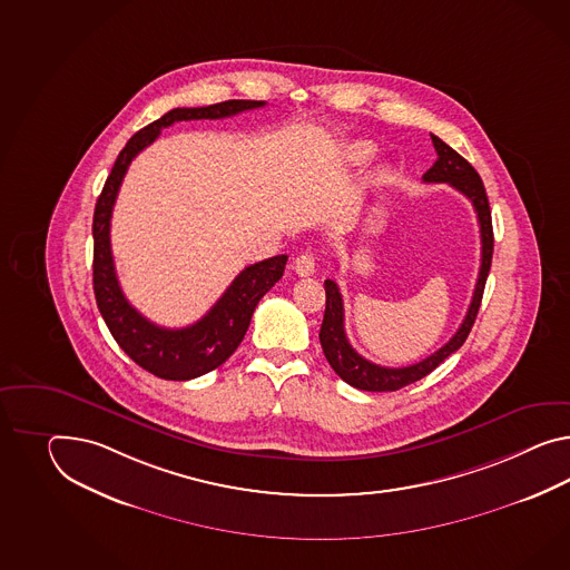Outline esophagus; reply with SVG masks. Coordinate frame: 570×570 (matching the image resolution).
I'll return each instance as SVG.
<instances>
[{"instance_id":"34e87169","label":"esophagus","mask_w":570,"mask_h":570,"mask_svg":"<svg viewBox=\"0 0 570 570\" xmlns=\"http://www.w3.org/2000/svg\"><path fill=\"white\" fill-rule=\"evenodd\" d=\"M294 272L301 276V278H306V276H313L315 274V255H311V253H301L296 259H294Z\"/></svg>"}]
</instances>
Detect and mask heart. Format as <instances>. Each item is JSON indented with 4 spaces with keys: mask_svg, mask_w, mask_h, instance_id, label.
<instances>
[{
    "mask_svg": "<svg viewBox=\"0 0 570 570\" xmlns=\"http://www.w3.org/2000/svg\"><path fill=\"white\" fill-rule=\"evenodd\" d=\"M371 154H373V148L366 146V144H352V146L347 148V158H350L352 163H356V165L368 160Z\"/></svg>",
    "mask_w": 570,
    "mask_h": 570,
    "instance_id": "1",
    "label": "heart"
}]
</instances>
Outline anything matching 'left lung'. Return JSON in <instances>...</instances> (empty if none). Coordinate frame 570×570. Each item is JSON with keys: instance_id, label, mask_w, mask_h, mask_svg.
I'll use <instances>...</instances> for the list:
<instances>
[{"instance_id": "obj_1", "label": "left lung", "mask_w": 570, "mask_h": 570, "mask_svg": "<svg viewBox=\"0 0 570 570\" xmlns=\"http://www.w3.org/2000/svg\"><path fill=\"white\" fill-rule=\"evenodd\" d=\"M434 150H436V163L424 173V183H449L458 191L465 195L472 202L473 209L478 214L480 223V238H482V264L480 274L473 288L472 303L465 313V320L459 325L455 335L439 347L434 354L426 356L424 361L402 366V368H389L379 366L375 362L362 358L361 354L350 346L346 330H344V301L340 288L334 279H325V315L321 323V347L327 362L332 364L340 379H344L347 385L362 389V391H397V389L412 385L422 376L431 375L432 371L441 362L458 352L472 332L473 321L478 317L482 294L487 286L488 272L492 264V250H494V235H492V216H490V204H488L487 189L475 168L455 153L451 146H446L443 139L431 136Z\"/></svg>"}]
</instances>
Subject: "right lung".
<instances>
[{
    "mask_svg": "<svg viewBox=\"0 0 570 570\" xmlns=\"http://www.w3.org/2000/svg\"><path fill=\"white\" fill-rule=\"evenodd\" d=\"M264 100H224L197 109H173L150 126L139 129L119 153L111 175L98 195L92 236H95V262L92 284L97 296L98 311L107 323L115 342L121 346L131 361L144 371L167 381H189L218 368L235 352L249 330L250 317L257 303L264 298L284 274L288 257L276 255L259 264L245 267L233 284L226 288L218 303L189 327L167 330L139 315L127 303L126 294L115 274L111 253V214L119 187L124 183L131 160L154 139L160 129L177 121L194 119H224L238 112L264 107Z\"/></svg>",
    "mask_w": 570,
    "mask_h": 570,
    "instance_id": "add662e5",
    "label": "right lung"
}]
</instances>
